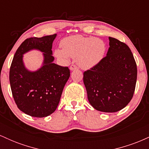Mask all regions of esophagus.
I'll return each instance as SVG.
<instances>
[{"mask_svg": "<svg viewBox=\"0 0 149 149\" xmlns=\"http://www.w3.org/2000/svg\"><path fill=\"white\" fill-rule=\"evenodd\" d=\"M77 69V66L75 64H72L71 66H70V70L71 71H73V70H75Z\"/></svg>", "mask_w": 149, "mask_h": 149, "instance_id": "esophagus-1", "label": "esophagus"}]
</instances>
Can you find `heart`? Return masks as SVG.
Here are the masks:
<instances>
[{
  "label": "heart",
  "instance_id": "b5f03b06",
  "mask_svg": "<svg viewBox=\"0 0 149 149\" xmlns=\"http://www.w3.org/2000/svg\"><path fill=\"white\" fill-rule=\"evenodd\" d=\"M61 48L54 51V54L64 62L70 57L76 58V62L83 69H92L103 59L105 54V42L97 38L74 35L66 37L61 42Z\"/></svg>",
  "mask_w": 149,
  "mask_h": 149
}]
</instances>
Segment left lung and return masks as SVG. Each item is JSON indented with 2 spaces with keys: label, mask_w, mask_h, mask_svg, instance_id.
Listing matches in <instances>:
<instances>
[{
  "label": "left lung",
  "mask_w": 149,
  "mask_h": 149,
  "mask_svg": "<svg viewBox=\"0 0 149 149\" xmlns=\"http://www.w3.org/2000/svg\"><path fill=\"white\" fill-rule=\"evenodd\" d=\"M107 56L83 73L89 102L97 111L117 112L129 104L136 86L137 68L130 49L109 37Z\"/></svg>",
  "instance_id": "left-lung-1"
}]
</instances>
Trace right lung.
Here are the masks:
<instances>
[{
    "label": "right lung",
    "instance_id": "1",
    "mask_svg": "<svg viewBox=\"0 0 149 149\" xmlns=\"http://www.w3.org/2000/svg\"><path fill=\"white\" fill-rule=\"evenodd\" d=\"M56 36L26 39L17 49L10 66V88L15 103L20 111L33 117H46L56 110L70 76L67 66L53 63L52 47ZM33 49L44 52V61L41 68L29 72L23 64V54Z\"/></svg>",
    "mask_w": 149,
    "mask_h": 149
}]
</instances>
